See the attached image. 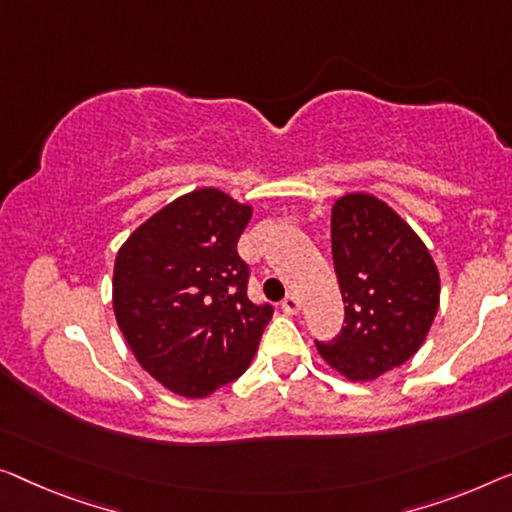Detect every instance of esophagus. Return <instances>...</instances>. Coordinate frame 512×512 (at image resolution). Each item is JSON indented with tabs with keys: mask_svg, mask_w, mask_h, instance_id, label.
<instances>
[{
	"mask_svg": "<svg viewBox=\"0 0 512 512\" xmlns=\"http://www.w3.org/2000/svg\"><path fill=\"white\" fill-rule=\"evenodd\" d=\"M280 305H282V312H287V315H296V312L301 310V301L296 294L285 296V301H282Z\"/></svg>",
	"mask_w": 512,
	"mask_h": 512,
	"instance_id": "1",
	"label": "esophagus"
}]
</instances>
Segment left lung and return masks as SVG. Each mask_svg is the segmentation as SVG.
<instances>
[{
  "label": "left lung",
  "mask_w": 512,
  "mask_h": 512,
  "mask_svg": "<svg viewBox=\"0 0 512 512\" xmlns=\"http://www.w3.org/2000/svg\"><path fill=\"white\" fill-rule=\"evenodd\" d=\"M331 248L345 326L315 345L352 381L377 379L423 345L439 310V271L418 234L365 193L333 204Z\"/></svg>",
  "instance_id": "obj_1"
}]
</instances>
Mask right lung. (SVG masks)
<instances>
[{
    "mask_svg": "<svg viewBox=\"0 0 512 512\" xmlns=\"http://www.w3.org/2000/svg\"><path fill=\"white\" fill-rule=\"evenodd\" d=\"M253 209L202 188L154 213L114 262L112 305L144 370L183 398H207L253 361L273 305L248 299L236 243Z\"/></svg>",
    "mask_w": 512,
    "mask_h": 512,
    "instance_id": "add662e5",
    "label": "right lung"
}]
</instances>
